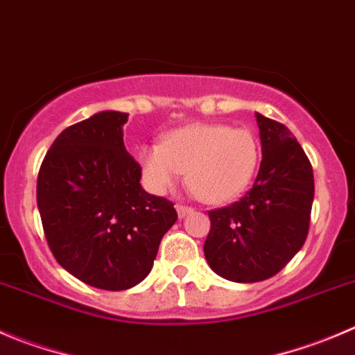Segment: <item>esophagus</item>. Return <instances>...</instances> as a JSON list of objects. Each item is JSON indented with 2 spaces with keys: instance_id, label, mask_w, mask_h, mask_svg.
<instances>
[{
  "instance_id": "1",
  "label": "esophagus",
  "mask_w": 355,
  "mask_h": 355,
  "mask_svg": "<svg viewBox=\"0 0 355 355\" xmlns=\"http://www.w3.org/2000/svg\"><path fill=\"white\" fill-rule=\"evenodd\" d=\"M177 211H178V216H180V218H184L185 215H189V213L194 211V208H192V206H187V205H177Z\"/></svg>"
}]
</instances>
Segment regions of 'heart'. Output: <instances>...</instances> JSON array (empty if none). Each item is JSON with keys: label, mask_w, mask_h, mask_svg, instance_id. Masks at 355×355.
Wrapping results in <instances>:
<instances>
[{"label": "heart", "mask_w": 355, "mask_h": 355, "mask_svg": "<svg viewBox=\"0 0 355 355\" xmlns=\"http://www.w3.org/2000/svg\"><path fill=\"white\" fill-rule=\"evenodd\" d=\"M260 161V144L248 128L192 123L168 133L163 144L140 149L139 163L149 189L164 194L187 171L189 187L206 202L230 201L250 185Z\"/></svg>", "instance_id": "obj_1"}]
</instances>
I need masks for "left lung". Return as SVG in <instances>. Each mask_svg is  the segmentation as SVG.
I'll return each instance as SVG.
<instances>
[{
  "label": "left lung",
  "mask_w": 355,
  "mask_h": 355,
  "mask_svg": "<svg viewBox=\"0 0 355 355\" xmlns=\"http://www.w3.org/2000/svg\"><path fill=\"white\" fill-rule=\"evenodd\" d=\"M261 163L254 184L239 201L208 211L205 257L234 283L276 276L300 251L311 227L314 173L293 133L257 114Z\"/></svg>",
  "instance_id": "obj_1"
}]
</instances>
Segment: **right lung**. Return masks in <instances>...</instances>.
Here are the masks:
<instances>
[{
    "label": "right lung",
    "mask_w": 355,
    "mask_h": 355,
    "mask_svg": "<svg viewBox=\"0 0 355 355\" xmlns=\"http://www.w3.org/2000/svg\"><path fill=\"white\" fill-rule=\"evenodd\" d=\"M126 121V112L104 111L69 126L37 173V208L55 260L107 291L146 279L178 218L173 202L140 185L142 168L123 142Z\"/></svg>",
    "instance_id": "right-lung-1"
}]
</instances>
